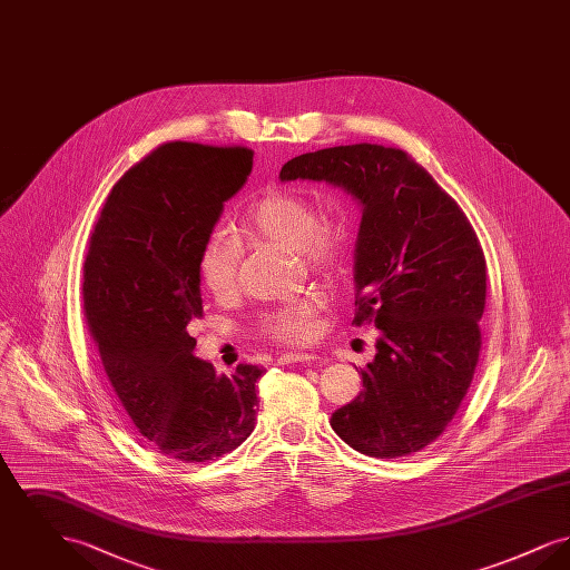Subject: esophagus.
Returning a JSON list of instances; mask_svg holds the SVG:
<instances>
[{
    "label": "esophagus",
    "instance_id": "esophagus-1",
    "mask_svg": "<svg viewBox=\"0 0 570 570\" xmlns=\"http://www.w3.org/2000/svg\"><path fill=\"white\" fill-rule=\"evenodd\" d=\"M316 358H321V356L312 353H284L279 354L277 363L279 365H291V363H309V361H316Z\"/></svg>",
    "mask_w": 570,
    "mask_h": 570
}]
</instances>
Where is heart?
Returning a JSON list of instances; mask_svg holds the SVG:
<instances>
[{"instance_id": "b5f03b06", "label": "heart", "mask_w": 570, "mask_h": 570, "mask_svg": "<svg viewBox=\"0 0 570 570\" xmlns=\"http://www.w3.org/2000/svg\"><path fill=\"white\" fill-rule=\"evenodd\" d=\"M242 233L273 244L297 249L298 261L314 275L331 277L340 272L348 245L351 226L340 214L316 216L312 203L295 191H272L245 209ZM239 245L224 233H212L198 254V275L203 286L217 298L233 295L237 286ZM318 298H297L265 314L258 333L275 342H305L314 333V312Z\"/></svg>"}]
</instances>
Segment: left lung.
Wrapping results in <instances>:
<instances>
[{
  "mask_svg": "<svg viewBox=\"0 0 570 570\" xmlns=\"http://www.w3.org/2000/svg\"><path fill=\"white\" fill-rule=\"evenodd\" d=\"M282 181H325L361 207L354 325L379 328L363 389L331 428L370 458H404L453 421L474 376L485 256L460 205L406 151L340 145L282 166Z\"/></svg>",
  "mask_w": 570,
  "mask_h": 570,
  "instance_id": "1",
  "label": "left lung"
}]
</instances>
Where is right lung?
<instances>
[{
	"instance_id": "obj_1",
	"label": "right lung",
	"mask_w": 570,
	"mask_h": 570,
	"mask_svg": "<svg viewBox=\"0 0 570 570\" xmlns=\"http://www.w3.org/2000/svg\"><path fill=\"white\" fill-rule=\"evenodd\" d=\"M245 147L166 142L110 190L91 233L82 303L105 372L136 430L173 460H214L254 432L256 382L194 354L198 254L252 173Z\"/></svg>"
}]
</instances>
